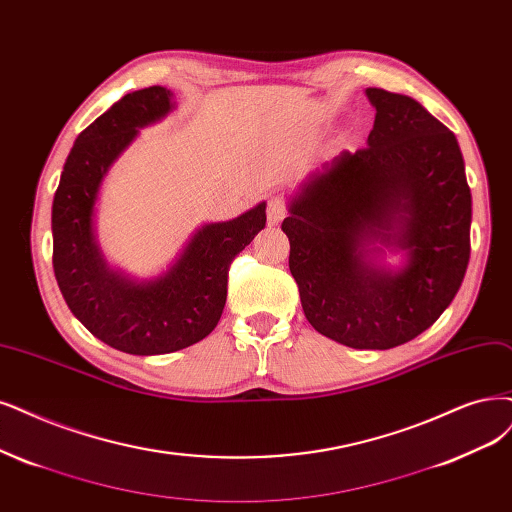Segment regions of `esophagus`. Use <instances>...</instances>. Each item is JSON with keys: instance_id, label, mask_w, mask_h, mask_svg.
<instances>
[{"instance_id": "esophagus-1", "label": "esophagus", "mask_w": 512, "mask_h": 512, "mask_svg": "<svg viewBox=\"0 0 512 512\" xmlns=\"http://www.w3.org/2000/svg\"><path fill=\"white\" fill-rule=\"evenodd\" d=\"M285 217H287V202L282 200L280 196L272 198V200L268 202V221H270L272 225H278Z\"/></svg>"}]
</instances>
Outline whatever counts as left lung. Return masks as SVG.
Listing matches in <instances>:
<instances>
[{
    "label": "left lung",
    "mask_w": 512,
    "mask_h": 512,
    "mask_svg": "<svg viewBox=\"0 0 512 512\" xmlns=\"http://www.w3.org/2000/svg\"><path fill=\"white\" fill-rule=\"evenodd\" d=\"M367 147L344 151L291 202L282 232L310 325L358 350L418 337L456 297L470 259L472 200L456 135L411 97L367 88ZM400 227V234L387 232ZM410 249L401 273L373 271L362 244Z\"/></svg>",
    "instance_id": "obj_1"
}]
</instances>
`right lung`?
<instances>
[{
	"label": "right lung",
	"instance_id": "obj_1",
	"mask_svg": "<svg viewBox=\"0 0 512 512\" xmlns=\"http://www.w3.org/2000/svg\"><path fill=\"white\" fill-rule=\"evenodd\" d=\"M173 92L135 90L75 139L52 202V268L75 318L107 346L139 356L198 344L223 312L236 255L266 227V204L232 221L204 225L181 259L158 280L137 285L109 272L92 236L99 185L137 128L170 111Z\"/></svg>",
	"mask_w": 512,
	"mask_h": 512
}]
</instances>
